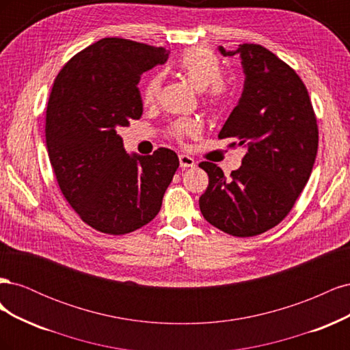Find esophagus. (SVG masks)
<instances>
[{
	"mask_svg": "<svg viewBox=\"0 0 350 350\" xmlns=\"http://www.w3.org/2000/svg\"><path fill=\"white\" fill-rule=\"evenodd\" d=\"M179 165H181L183 169H187V167H194L196 166V161L188 154H179Z\"/></svg>",
	"mask_w": 350,
	"mask_h": 350,
	"instance_id": "obj_1",
	"label": "esophagus"
}]
</instances>
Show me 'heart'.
Returning a JSON list of instances; mask_svg holds the SVG:
<instances>
[{"mask_svg": "<svg viewBox=\"0 0 350 350\" xmlns=\"http://www.w3.org/2000/svg\"><path fill=\"white\" fill-rule=\"evenodd\" d=\"M176 70L183 74L196 90H206V100L211 109H219L226 103L228 88L220 80L221 64L213 52L203 48L188 49L178 59ZM161 84V74L153 72L152 76H149L142 90L144 103L149 105L154 102ZM200 133L201 122L194 118L176 120L169 126V134L175 137L176 140H183L185 137H197Z\"/></svg>", "mask_w": 350, "mask_h": 350, "instance_id": "1", "label": "heart"}]
</instances>
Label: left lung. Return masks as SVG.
<instances>
[{
	"label": "left lung",
	"mask_w": 350,
	"mask_h": 350,
	"mask_svg": "<svg viewBox=\"0 0 350 350\" xmlns=\"http://www.w3.org/2000/svg\"><path fill=\"white\" fill-rule=\"evenodd\" d=\"M219 51L224 57L238 54L245 74L239 102L219 139H237L230 146L245 147L247 153L230 178L215 163L198 165L208 175L198 204L215 228L232 237H256L288 216L308 183L319 126L305 84L273 52L256 44Z\"/></svg>",
	"instance_id": "obj_1"
}]
</instances>
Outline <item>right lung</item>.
Listing matches in <instances>:
<instances>
[{"label":"right lung","instance_id":"1","mask_svg":"<svg viewBox=\"0 0 350 350\" xmlns=\"http://www.w3.org/2000/svg\"><path fill=\"white\" fill-rule=\"evenodd\" d=\"M169 52L105 38L74 55L52 86L46 149L61 193L80 219L103 234L124 235L152 221L179 166L171 149L129 154L118 126L143 113L140 76Z\"/></svg>","mask_w":350,"mask_h":350}]
</instances>
